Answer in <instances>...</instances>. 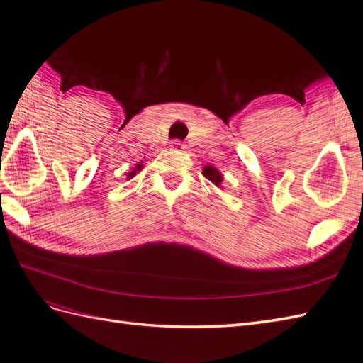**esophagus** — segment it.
I'll list each match as a JSON object with an SVG mask.
<instances>
[{"label": "esophagus", "instance_id": "1", "mask_svg": "<svg viewBox=\"0 0 363 363\" xmlns=\"http://www.w3.org/2000/svg\"><path fill=\"white\" fill-rule=\"evenodd\" d=\"M186 148V145L183 144L182 140H179V139H174V140H171V150H175V151H183Z\"/></svg>", "mask_w": 363, "mask_h": 363}]
</instances>
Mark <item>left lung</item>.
Returning <instances> with one entry per match:
<instances>
[{
    "mask_svg": "<svg viewBox=\"0 0 363 363\" xmlns=\"http://www.w3.org/2000/svg\"><path fill=\"white\" fill-rule=\"evenodd\" d=\"M203 175L204 177L208 180V182H212L215 186H221V183H223V174L219 172L216 168H213V167H211V164H208V167H204L203 168Z\"/></svg>",
    "mask_w": 363,
    "mask_h": 363,
    "instance_id": "8db88e82",
    "label": "left lung"
}]
</instances>
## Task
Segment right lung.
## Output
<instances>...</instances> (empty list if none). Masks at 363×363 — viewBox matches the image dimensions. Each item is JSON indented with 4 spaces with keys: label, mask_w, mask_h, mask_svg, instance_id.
Returning <instances> with one entry per match:
<instances>
[{
    "label": "right lung",
    "mask_w": 363,
    "mask_h": 363,
    "mask_svg": "<svg viewBox=\"0 0 363 363\" xmlns=\"http://www.w3.org/2000/svg\"><path fill=\"white\" fill-rule=\"evenodd\" d=\"M140 169V164H138V168L135 169V171H131V172H128V177L127 179H131V177H133V175L136 174V171H139Z\"/></svg>",
    "instance_id": "add662e5"
}]
</instances>
